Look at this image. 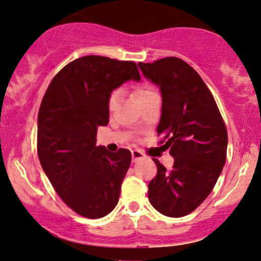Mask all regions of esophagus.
<instances>
[{
  "instance_id": "1",
  "label": "esophagus",
  "mask_w": 261,
  "mask_h": 261,
  "mask_svg": "<svg viewBox=\"0 0 261 261\" xmlns=\"http://www.w3.org/2000/svg\"><path fill=\"white\" fill-rule=\"evenodd\" d=\"M141 159H143L142 152H140V150H138V149L132 150V160H133V162H137L139 160H141Z\"/></svg>"
}]
</instances>
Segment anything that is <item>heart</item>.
<instances>
[{
	"mask_svg": "<svg viewBox=\"0 0 261 261\" xmlns=\"http://www.w3.org/2000/svg\"><path fill=\"white\" fill-rule=\"evenodd\" d=\"M155 94H158L156 90L154 89L153 87H150L148 85H141L134 90L135 101H137L139 105L141 103L142 101L148 99V97L155 95ZM120 99H121V90H120V89L113 90V92L111 93V95H109V99H108V109H109V111H114V109L118 107L119 102H120Z\"/></svg>",
	"mask_w": 261,
	"mask_h": 261,
	"instance_id": "1",
	"label": "heart"
}]
</instances>
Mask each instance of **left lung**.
Returning <instances> with one entry per match:
<instances>
[{
	"mask_svg": "<svg viewBox=\"0 0 261 261\" xmlns=\"http://www.w3.org/2000/svg\"><path fill=\"white\" fill-rule=\"evenodd\" d=\"M138 65L143 76L160 88L158 134L164 135L162 147L174 158L169 172L153 159L158 173L148 185L149 202L166 217H184L217 184L226 162L227 130L212 93L188 63L172 56Z\"/></svg>",
	"mask_w": 261,
	"mask_h": 261,
	"instance_id": "8db88e82",
	"label": "left lung"
}]
</instances>
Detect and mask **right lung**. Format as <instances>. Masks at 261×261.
Returning a JSON list of instances; mask_svg holds the SVG:
<instances>
[{"label": "right lung", "mask_w": 261, "mask_h": 261, "mask_svg": "<svg viewBox=\"0 0 261 261\" xmlns=\"http://www.w3.org/2000/svg\"><path fill=\"white\" fill-rule=\"evenodd\" d=\"M129 80H141L133 61L87 55L55 75L41 102V166L60 198L82 217L102 218L118 205L132 154L96 146V133L108 124L111 93Z\"/></svg>", "instance_id": "right-lung-1"}]
</instances>
